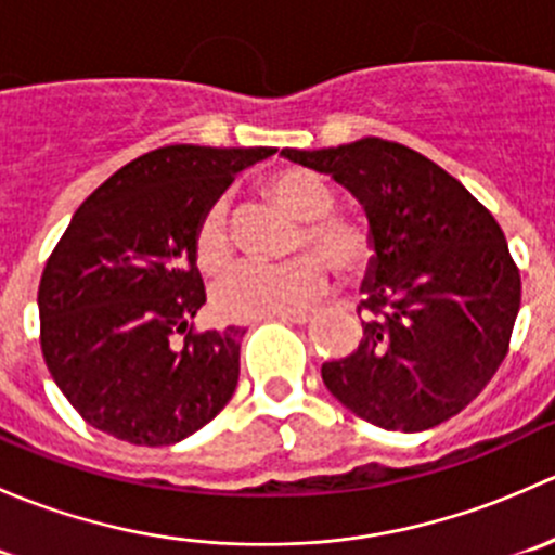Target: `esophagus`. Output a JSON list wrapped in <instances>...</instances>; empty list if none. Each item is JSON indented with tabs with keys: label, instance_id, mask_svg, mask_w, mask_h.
<instances>
[{
	"label": "esophagus",
	"instance_id": "1",
	"mask_svg": "<svg viewBox=\"0 0 555 555\" xmlns=\"http://www.w3.org/2000/svg\"><path fill=\"white\" fill-rule=\"evenodd\" d=\"M282 322H289V324H306L309 322V313H287V317H279Z\"/></svg>",
	"mask_w": 555,
	"mask_h": 555
}]
</instances>
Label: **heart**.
<instances>
[{"label": "heart", "mask_w": 555, "mask_h": 555, "mask_svg": "<svg viewBox=\"0 0 555 555\" xmlns=\"http://www.w3.org/2000/svg\"><path fill=\"white\" fill-rule=\"evenodd\" d=\"M268 195L300 220L293 249H311L338 273L344 282H357L376 260V238L371 228L354 217L333 215V190L304 169H284L266 182ZM236 251L228 201L217 198L206 206L195 231V257L204 271L215 273L231 262ZM327 271L313 255H298L279 266L244 262L233 268L215 293V309L225 319H266L300 313L322 298Z\"/></svg>", "instance_id": "1"}]
</instances>
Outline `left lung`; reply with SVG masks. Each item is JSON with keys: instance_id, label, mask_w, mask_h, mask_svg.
Wrapping results in <instances>:
<instances>
[{"instance_id": "8db88e82", "label": "left lung", "mask_w": 555, "mask_h": 555, "mask_svg": "<svg viewBox=\"0 0 555 555\" xmlns=\"http://www.w3.org/2000/svg\"><path fill=\"white\" fill-rule=\"evenodd\" d=\"M282 155L344 184L376 238L362 282V340L344 360L324 362V386L395 433L456 416L494 378L518 317L520 273L500 222L405 144L365 137Z\"/></svg>"}]
</instances>
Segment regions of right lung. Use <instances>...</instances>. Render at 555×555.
Returning a JSON list of instances; mask_svg holds the SVG:
<instances>
[{
    "mask_svg": "<svg viewBox=\"0 0 555 555\" xmlns=\"http://www.w3.org/2000/svg\"><path fill=\"white\" fill-rule=\"evenodd\" d=\"M273 153L169 144L112 173L75 211L39 279V344L91 427L171 446L228 405L244 330H195L206 304L195 231L233 173Z\"/></svg>",
    "mask_w": 555,
    "mask_h": 555,
    "instance_id": "obj_1",
    "label": "right lung"
}]
</instances>
